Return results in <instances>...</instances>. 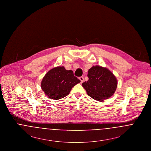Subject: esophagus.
Listing matches in <instances>:
<instances>
[{
	"label": "esophagus",
	"instance_id": "1",
	"mask_svg": "<svg viewBox=\"0 0 151 151\" xmlns=\"http://www.w3.org/2000/svg\"><path fill=\"white\" fill-rule=\"evenodd\" d=\"M79 79H80V82H81V83H82L84 81V78H83V76H81V77H80V78H79Z\"/></svg>",
	"mask_w": 151,
	"mask_h": 151
}]
</instances>
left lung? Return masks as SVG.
Returning <instances> with one entry per match:
<instances>
[{
    "label": "left lung",
    "mask_w": 151,
    "mask_h": 151,
    "mask_svg": "<svg viewBox=\"0 0 151 151\" xmlns=\"http://www.w3.org/2000/svg\"><path fill=\"white\" fill-rule=\"evenodd\" d=\"M89 80L82 84L89 96L94 100L102 101L114 93L117 80L113 73L106 68L93 66L88 70Z\"/></svg>",
    "instance_id": "1"
}]
</instances>
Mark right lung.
I'll use <instances>...</instances> for the list:
<instances>
[{"label": "right lung", "instance_id": "add662e5", "mask_svg": "<svg viewBox=\"0 0 151 151\" xmlns=\"http://www.w3.org/2000/svg\"><path fill=\"white\" fill-rule=\"evenodd\" d=\"M80 82L72 70L63 66L51 69L43 77L41 86L46 95L53 100L61 99L70 93L73 86Z\"/></svg>", "mask_w": 151, "mask_h": 151}]
</instances>
